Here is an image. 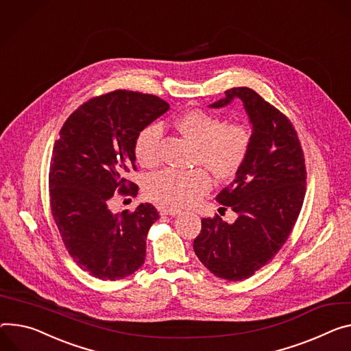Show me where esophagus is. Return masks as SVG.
<instances>
[{
  "label": "esophagus",
  "instance_id": "34e87169",
  "mask_svg": "<svg viewBox=\"0 0 351 351\" xmlns=\"http://www.w3.org/2000/svg\"><path fill=\"white\" fill-rule=\"evenodd\" d=\"M161 213L165 214V215H172V217H175V215H178L180 211H179V210H173V208H162Z\"/></svg>",
  "mask_w": 351,
  "mask_h": 351
}]
</instances>
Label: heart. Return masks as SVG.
Returning <instances> with one entry per match:
<instances>
[{"label": "heart", "mask_w": 351, "mask_h": 351, "mask_svg": "<svg viewBox=\"0 0 351 351\" xmlns=\"http://www.w3.org/2000/svg\"><path fill=\"white\" fill-rule=\"evenodd\" d=\"M176 130L197 145V162L204 164L218 179H231L243 167L250 134L239 123H230L200 109L187 110L175 121ZM162 127L154 123L137 134L134 156L143 168H152L159 162V143ZM213 186L206 169L180 172L167 169L151 175L145 182L148 199L168 208H183L197 202Z\"/></svg>", "instance_id": "b5f03b06"}]
</instances>
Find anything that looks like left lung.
<instances>
[{
  "label": "left lung",
  "mask_w": 351,
  "mask_h": 351,
  "mask_svg": "<svg viewBox=\"0 0 351 351\" xmlns=\"http://www.w3.org/2000/svg\"><path fill=\"white\" fill-rule=\"evenodd\" d=\"M241 99L252 124L242 169L215 197L238 214L232 224L219 215L202 219L193 242L200 262L217 277L241 281L267 265L289 239L306 190L305 159L294 125L250 88L226 90L210 108Z\"/></svg>",
  "instance_id": "left-lung-1"
}]
</instances>
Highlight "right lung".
Here are the masks:
<instances>
[{
	"label": "right lung",
	"instance_id": "right-lung-1",
	"mask_svg": "<svg viewBox=\"0 0 351 351\" xmlns=\"http://www.w3.org/2000/svg\"><path fill=\"white\" fill-rule=\"evenodd\" d=\"M168 109L154 95L117 89L81 105L61 127L49 173L51 214L70 256L99 280L124 278L145 261L156 208L141 203L113 214L109 204L114 193L137 196L127 180L137 171L136 137Z\"/></svg>",
	"mask_w": 351,
	"mask_h": 351
}]
</instances>
